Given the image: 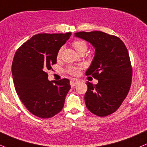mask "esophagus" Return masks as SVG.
Segmentation results:
<instances>
[{"label":"esophagus","instance_id":"34e87169","mask_svg":"<svg viewBox=\"0 0 147 147\" xmlns=\"http://www.w3.org/2000/svg\"><path fill=\"white\" fill-rule=\"evenodd\" d=\"M78 83H79V80H78V79H74V78H72V79L70 80V85L72 87H74L75 86H76Z\"/></svg>","mask_w":147,"mask_h":147}]
</instances>
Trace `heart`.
<instances>
[{
  "instance_id": "1",
  "label": "heart",
  "mask_w": 147,
  "mask_h": 147,
  "mask_svg": "<svg viewBox=\"0 0 147 147\" xmlns=\"http://www.w3.org/2000/svg\"><path fill=\"white\" fill-rule=\"evenodd\" d=\"M73 47L75 48L78 52H80L81 51H86L87 49V44L84 40H77L72 42ZM62 51V49H60L59 51L57 53V57L59 58L61 57V53ZM80 69V67H77V66H69L67 69V72L72 75H76L78 73V69Z\"/></svg>"
}]
</instances>
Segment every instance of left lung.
<instances>
[{
	"label": "left lung",
	"instance_id": "obj_1",
	"mask_svg": "<svg viewBox=\"0 0 147 147\" xmlns=\"http://www.w3.org/2000/svg\"><path fill=\"white\" fill-rule=\"evenodd\" d=\"M75 35L95 48V57L86 72L98 80L87 81L85 102L88 110L105 117L117 110L127 96L132 80V67L124 42L117 36L101 31L80 32Z\"/></svg>",
	"mask_w": 147,
	"mask_h": 147
}]
</instances>
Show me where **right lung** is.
Listing matches in <instances>:
<instances>
[{"instance_id": "add662e5", "label": "right lung", "mask_w": 147, "mask_h": 147, "mask_svg": "<svg viewBox=\"0 0 147 147\" xmlns=\"http://www.w3.org/2000/svg\"><path fill=\"white\" fill-rule=\"evenodd\" d=\"M71 32L38 34L23 43L15 53L11 72L15 90L25 107L40 118L61 112L71 88L69 80H48L47 71L57 63L60 48Z\"/></svg>"}]
</instances>
